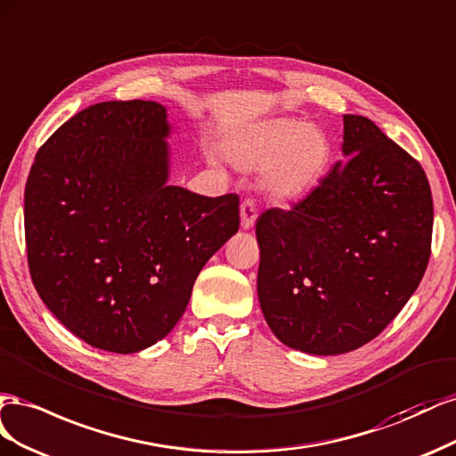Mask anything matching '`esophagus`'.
Returning <instances> with one entry per match:
<instances>
[{
    "label": "esophagus",
    "mask_w": 456,
    "mask_h": 456,
    "mask_svg": "<svg viewBox=\"0 0 456 456\" xmlns=\"http://www.w3.org/2000/svg\"><path fill=\"white\" fill-rule=\"evenodd\" d=\"M257 219V208L254 204V200H244L240 204V225L242 229H252Z\"/></svg>",
    "instance_id": "34e87169"
}]
</instances>
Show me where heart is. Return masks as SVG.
Returning <instances> with one entry per match:
<instances>
[{"instance_id":"heart-1","label":"heart","mask_w":456,"mask_h":456,"mask_svg":"<svg viewBox=\"0 0 456 456\" xmlns=\"http://www.w3.org/2000/svg\"><path fill=\"white\" fill-rule=\"evenodd\" d=\"M225 159L240 170H257V185L275 204L307 199L327 175L334 149L321 127L297 118L244 124L221 139Z\"/></svg>"}]
</instances>
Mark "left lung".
Instances as JSON below:
<instances>
[{
	"instance_id": "1",
	"label": "left lung",
	"mask_w": 456,
	"mask_h": 456,
	"mask_svg": "<svg viewBox=\"0 0 456 456\" xmlns=\"http://www.w3.org/2000/svg\"><path fill=\"white\" fill-rule=\"evenodd\" d=\"M347 159L307 199L259 216L257 300L279 340L340 355L379 336L419 289L434 202L422 166L365 116L344 114Z\"/></svg>"
}]
</instances>
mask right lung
Masks as SVG:
<instances>
[{"instance_id": "add662e5", "label": "right lung", "mask_w": 456, "mask_h": 456, "mask_svg": "<svg viewBox=\"0 0 456 456\" xmlns=\"http://www.w3.org/2000/svg\"><path fill=\"white\" fill-rule=\"evenodd\" d=\"M170 135L160 102H97L44 142L26 181L36 290L74 336L112 354L170 334L199 273L239 231L237 194L167 183Z\"/></svg>"}]
</instances>
